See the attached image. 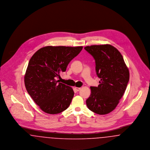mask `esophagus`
Returning <instances> with one entry per match:
<instances>
[{
  "label": "esophagus",
  "mask_w": 150,
  "mask_h": 150,
  "mask_svg": "<svg viewBox=\"0 0 150 150\" xmlns=\"http://www.w3.org/2000/svg\"><path fill=\"white\" fill-rule=\"evenodd\" d=\"M75 89L76 91H79L81 89V88H78V87H75Z\"/></svg>",
  "instance_id": "34e87169"
}]
</instances>
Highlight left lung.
Instances as JSON below:
<instances>
[{
  "mask_svg": "<svg viewBox=\"0 0 150 150\" xmlns=\"http://www.w3.org/2000/svg\"><path fill=\"white\" fill-rule=\"evenodd\" d=\"M84 49L94 58L96 73L100 79L97 87L91 86L87 107L97 114H107L116 107L126 90L128 68L120 52L110 44L93 45Z\"/></svg>",
  "mask_w": 150,
  "mask_h": 150,
  "instance_id": "1",
  "label": "left lung"
}]
</instances>
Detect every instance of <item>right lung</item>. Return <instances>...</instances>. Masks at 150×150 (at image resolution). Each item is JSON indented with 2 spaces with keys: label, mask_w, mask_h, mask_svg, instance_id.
Instances as JSON below:
<instances>
[{
  "label": "right lung",
  "mask_w": 150,
  "mask_h": 150,
  "mask_svg": "<svg viewBox=\"0 0 150 150\" xmlns=\"http://www.w3.org/2000/svg\"><path fill=\"white\" fill-rule=\"evenodd\" d=\"M83 49L80 47L47 46L34 54L29 61L24 81L32 99L44 112L59 114L70 106L74 92L71 87L59 83L72 59Z\"/></svg>",
  "instance_id": "1"
}]
</instances>
